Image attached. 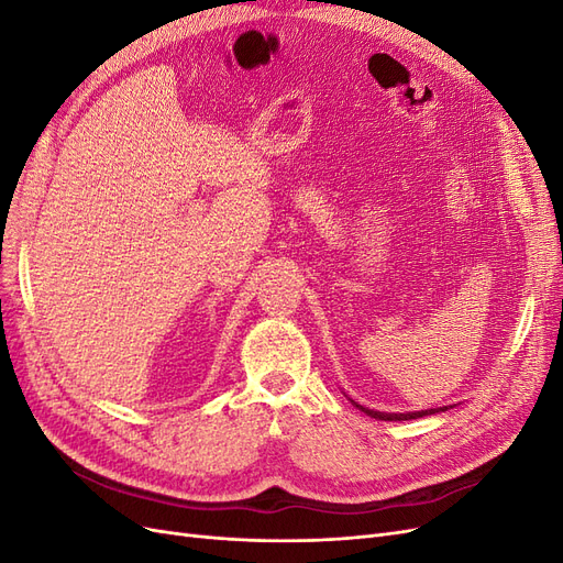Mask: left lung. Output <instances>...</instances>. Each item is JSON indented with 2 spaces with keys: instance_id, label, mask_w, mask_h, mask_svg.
Wrapping results in <instances>:
<instances>
[{
  "instance_id": "obj_1",
  "label": "left lung",
  "mask_w": 563,
  "mask_h": 563,
  "mask_svg": "<svg viewBox=\"0 0 563 563\" xmlns=\"http://www.w3.org/2000/svg\"><path fill=\"white\" fill-rule=\"evenodd\" d=\"M352 401V399H350ZM356 408H360V411H364L366 416H371V418H376V420H416V418H422V416H432V413H441V411H446L449 406H439V408H424V411H408V413H385V411H373V408H366V406H362V404H356V401H352Z\"/></svg>"
}]
</instances>
